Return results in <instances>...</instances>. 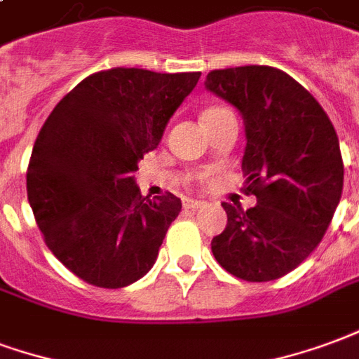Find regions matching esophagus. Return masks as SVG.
<instances>
[{"mask_svg":"<svg viewBox=\"0 0 359 359\" xmlns=\"http://www.w3.org/2000/svg\"><path fill=\"white\" fill-rule=\"evenodd\" d=\"M183 206L189 210H197L201 206H205V201H197V198H183Z\"/></svg>","mask_w":359,"mask_h":359,"instance_id":"esophagus-1","label":"esophagus"}]
</instances>
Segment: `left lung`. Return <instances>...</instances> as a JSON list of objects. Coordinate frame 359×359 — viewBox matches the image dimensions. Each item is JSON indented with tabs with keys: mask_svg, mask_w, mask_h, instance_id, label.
<instances>
[{
	"mask_svg": "<svg viewBox=\"0 0 359 359\" xmlns=\"http://www.w3.org/2000/svg\"><path fill=\"white\" fill-rule=\"evenodd\" d=\"M205 88L245 124L243 174L256 206L222 203L227 226L212 239L222 268L245 281H273L300 266L333 219L342 195L339 137L321 104L273 67L212 70Z\"/></svg>",
	"mask_w": 359,
	"mask_h": 359,
	"instance_id": "1",
	"label": "left lung"
}]
</instances>
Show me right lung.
Segmentation results:
<instances>
[{
	"instance_id": "obj_1",
	"label": "right lung",
	"mask_w": 359,
	"mask_h": 359,
	"mask_svg": "<svg viewBox=\"0 0 359 359\" xmlns=\"http://www.w3.org/2000/svg\"><path fill=\"white\" fill-rule=\"evenodd\" d=\"M198 78L103 70L62 97L40 130L26 172L28 203L55 258L90 285L128 287L156 262L182 201L141 197L132 174Z\"/></svg>"
}]
</instances>
